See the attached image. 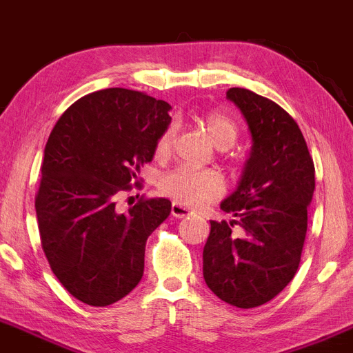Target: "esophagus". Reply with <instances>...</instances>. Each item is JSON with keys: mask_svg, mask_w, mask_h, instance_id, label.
<instances>
[{"mask_svg": "<svg viewBox=\"0 0 353 353\" xmlns=\"http://www.w3.org/2000/svg\"><path fill=\"white\" fill-rule=\"evenodd\" d=\"M171 214L174 217H177V219H181V217H188V216H190V210L188 209V208H184V205H181L179 202H172V205H171Z\"/></svg>", "mask_w": 353, "mask_h": 353, "instance_id": "esophagus-1", "label": "esophagus"}]
</instances>
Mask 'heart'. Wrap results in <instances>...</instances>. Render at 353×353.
I'll return each mask as SVG.
<instances>
[{"label": "heart", "mask_w": 353, "mask_h": 353, "mask_svg": "<svg viewBox=\"0 0 353 353\" xmlns=\"http://www.w3.org/2000/svg\"><path fill=\"white\" fill-rule=\"evenodd\" d=\"M199 121L204 125L210 141L217 148L228 149L236 143L239 131L236 123L230 117L221 114V112H208ZM172 141V128H165L157 137L156 148H154L156 156L168 157L171 154ZM159 189L164 196L171 197L176 202L189 205V208H202L221 197L222 190H224V182L212 171H201V169L181 165L163 176Z\"/></svg>", "instance_id": "heart-1"}]
</instances>
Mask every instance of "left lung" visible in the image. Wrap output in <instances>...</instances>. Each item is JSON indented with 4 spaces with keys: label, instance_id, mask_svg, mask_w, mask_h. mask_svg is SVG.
<instances>
[{
    "label": "left lung",
    "instance_id": "left-lung-1",
    "mask_svg": "<svg viewBox=\"0 0 353 353\" xmlns=\"http://www.w3.org/2000/svg\"><path fill=\"white\" fill-rule=\"evenodd\" d=\"M228 99L245 117L252 148L236 190L221 202L236 219L210 221L202 270L221 301L254 309L272 301L297 272L315 168L302 131L279 104L244 88H230ZM234 223L242 236L232 232Z\"/></svg>",
    "mask_w": 353,
    "mask_h": 353
}]
</instances>
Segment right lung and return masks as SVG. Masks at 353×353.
Wrapping results in <instances>:
<instances>
[{
	"label": "right lung",
	"mask_w": 353,
	"mask_h": 353,
	"mask_svg": "<svg viewBox=\"0 0 353 353\" xmlns=\"http://www.w3.org/2000/svg\"><path fill=\"white\" fill-rule=\"evenodd\" d=\"M169 111L165 101L109 88L76 101L52 128L34 202L39 236L52 274L88 305H111L134 289L145 241L171 214L164 197L116 208L152 161Z\"/></svg>",
	"instance_id": "obj_1"
}]
</instances>
